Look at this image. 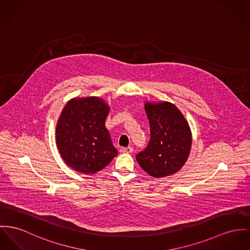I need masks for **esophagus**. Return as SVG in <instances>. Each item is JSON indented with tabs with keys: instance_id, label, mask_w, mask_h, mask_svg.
<instances>
[{
	"instance_id": "obj_1",
	"label": "esophagus",
	"mask_w": 250,
	"mask_h": 250,
	"mask_svg": "<svg viewBox=\"0 0 250 250\" xmlns=\"http://www.w3.org/2000/svg\"><path fill=\"white\" fill-rule=\"evenodd\" d=\"M120 152H122V153H130V152H132L133 151V149L132 147H122V148H120Z\"/></svg>"
}]
</instances>
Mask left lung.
Here are the masks:
<instances>
[{
  "mask_svg": "<svg viewBox=\"0 0 250 250\" xmlns=\"http://www.w3.org/2000/svg\"><path fill=\"white\" fill-rule=\"evenodd\" d=\"M150 139L135 158L150 176L161 178L177 172L186 163L191 147L189 126L178 108L169 103H146Z\"/></svg>",
  "mask_w": 250,
  "mask_h": 250,
  "instance_id": "left-lung-1",
  "label": "left lung"
}]
</instances>
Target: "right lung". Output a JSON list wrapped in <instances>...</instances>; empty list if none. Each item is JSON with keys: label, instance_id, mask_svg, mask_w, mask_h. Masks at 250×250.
<instances>
[{"label": "right lung", "instance_id": "add662e5", "mask_svg": "<svg viewBox=\"0 0 250 250\" xmlns=\"http://www.w3.org/2000/svg\"><path fill=\"white\" fill-rule=\"evenodd\" d=\"M110 108L95 97L70 100L59 118L56 139L67 165L83 173H96L117 154L105 127Z\"/></svg>", "mask_w": 250, "mask_h": 250}]
</instances>
